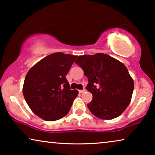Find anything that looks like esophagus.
Instances as JSON below:
<instances>
[{
    "instance_id": "obj_1",
    "label": "esophagus",
    "mask_w": 155,
    "mask_h": 155,
    "mask_svg": "<svg viewBox=\"0 0 155 155\" xmlns=\"http://www.w3.org/2000/svg\"><path fill=\"white\" fill-rule=\"evenodd\" d=\"M85 92V90H79V93H83Z\"/></svg>"
}]
</instances>
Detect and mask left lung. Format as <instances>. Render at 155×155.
Here are the masks:
<instances>
[{"mask_svg":"<svg viewBox=\"0 0 155 155\" xmlns=\"http://www.w3.org/2000/svg\"><path fill=\"white\" fill-rule=\"evenodd\" d=\"M75 63L88 78L86 89L93 96L87 104L91 113L106 120L120 116L130 104L134 89L127 68L104 54L80 56Z\"/></svg>","mask_w":155,"mask_h":155,"instance_id":"left-lung-1","label":"left lung"}]
</instances>
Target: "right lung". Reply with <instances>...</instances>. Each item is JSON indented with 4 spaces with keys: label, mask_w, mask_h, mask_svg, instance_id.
<instances>
[{
    "label": "right lung",
    "mask_w": 155,
    "mask_h": 155,
    "mask_svg": "<svg viewBox=\"0 0 155 155\" xmlns=\"http://www.w3.org/2000/svg\"><path fill=\"white\" fill-rule=\"evenodd\" d=\"M76 56L58 52L48 55L27 73L23 85L25 101L42 119L54 121L68 113L78 91L71 90L65 78Z\"/></svg>",
    "instance_id": "add662e5"
}]
</instances>
